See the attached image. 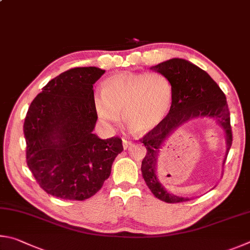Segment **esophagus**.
<instances>
[{"label":"esophagus","mask_w":250,"mask_h":250,"mask_svg":"<svg viewBox=\"0 0 250 250\" xmlns=\"http://www.w3.org/2000/svg\"><path fill=\"white\" fill-rule=\"evenodd\" d=\"M133 145V142L128 141V139H123V147H124V149H129Z\"/></svg>","instance_id":"34e87169"}]
</instances>
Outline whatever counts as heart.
<instances>
[{
    "instance_id": "1",
    "label": "heart",
    "mask_w": 250,
    "mask_h": 250,
    "mask_svg": "<svg viewBox=\"0 0 250 250\" xmlns=\"http://www.w3.org/2000/svg\"><path fill=\"white\" fill-rule=\"evenodd\" d=\"M93 103L103 122L117 123L123 112L125 125L142 135L167 117L172 105V86L160 73L122 72L105 79L102 93L94 94Z\"/></svg>"
}]
</instances>
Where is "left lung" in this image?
Listing matches in <instances>:
<instances>
[{"label":"left lung","mask_w":250,"mask_h":250,"mask_svg":"<svg viewBox=\"0 0 250 250\" xmlns=\"http://www.w3.org/2000/svg\"><path fill=\"white\" fill-rule=\"evenodd\" d=\"M150 69L163 74L171 83L172 105L167 117L141 141L147 149L142 163L143 178L156 198L167 203L185 202L191 199L171 193L159 181L157 164L160 149L182 125L195 118L208 117L215 121L224 132L226 142L224 164L233 141L229 105L217 83L208 72L189 60L172 58Z\"/></svg>","instance_id":"1"}]
</instances>
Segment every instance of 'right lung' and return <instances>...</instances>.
<instances>
[{
    "label": "right lung",
    "mask_w": 250,
    "mask_h": 250,
    "mask_svg": "<svg viewBox=\"0 0 250 250\" xmlns=\"http://www.w3.org/2000/svg\"><path fill=\"white\" fill-rule=\"evenodd\" d=\"M105 70L73 68L50 80L30 103L24 123L26 160L48 194L83 201L93 196L123 151L122 139L93 134V84Z\"/></svg>",
    "instance_id": "1"
}]
</instances>
